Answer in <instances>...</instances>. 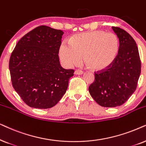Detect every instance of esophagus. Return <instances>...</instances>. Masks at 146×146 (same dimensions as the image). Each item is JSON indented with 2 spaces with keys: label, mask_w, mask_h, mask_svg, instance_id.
<instances>
[{
  "label": "esophagus",
  "mask_w": 146,
  "mask_h": 146,
  "mask_svg": "<svg viewBox=\"0 0 146 146\" xmlns=\"http://www.w3.org/2000/svg\"><path fill=\"white\" fill-rule=\"evenodd\" d=\"M83 73V71H81V70L76 69L75 71V75H82Z\"/></svg>",
  "instance_id": "1"
}]
</instances>
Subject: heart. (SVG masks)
I'll return each instance as SVG.
<instances>
[{"instance_id": "obj_1", "label": "heart", "mask_w": 146, "mask_h": 146, "mask_svg": "<svg viewBox=\"0 0 146 146\" xmlns=\"http://www.w3.org/2000/svg\"><path fill=\"white\" fill-rule=\"evenodd\" d=\"M119 39L115 34L97 30L75 35L70 39V43L63 42L59 46V54L67 67L78 65L83 57L89 69L101 71L115 62L119 55Z\"/></svg>"}]
</instances>
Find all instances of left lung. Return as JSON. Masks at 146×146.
<instances>
[{
  "instance_id": "obj_1",
  "label": "left lung",
  "mask_w": 146,
  "mask_h": 146,
  "mask_svg": "<svg viewBox=\"0 0 146 146\" xmlns=\"http://www.w3.org/2000/svg\"><path fill=\"white\" fill-rule=\"evenodd\" d=\"M119 39L117 59L106 70L95 72V80L89 87L91 96L102 107L115 108L127 102L136 89L141 73L138 48L125 30L112 27Z\"/></svg>"
}]
</instances>
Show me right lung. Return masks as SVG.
Wrapping results in <instances>:
<instances>
[{
    "label": "right lung",
    "mask_w": 146,
    "mask_h": 146,
    "mask_svg": "<svg viewBox=\"0 0 146 146\" xmlns=\"http://www.w3.org/2000/svg\"><path fill=\"white\" fill-rule=\"evenodd\" d=\"M63 32L39 26L23 36L9 60L11 81L15 90L31 108L55 106L67 91L74 70L60 65L59 46Z\"/></svg>",
    "instance_id": "obj_1"
}]
</instances>
